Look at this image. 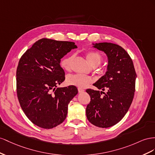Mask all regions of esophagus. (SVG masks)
Segmentation results:
<instances>
[{
	"mask_svg": "<svg viewBox=\"0 0 155 155\" xmlns=\"http://www.w3.org/2000/svg\"><path fill=\"white\" fill-rule=\"evenodd\" d=\"M78 93H82L84 91V90H83L82 88H81V87H78Z\"/></svg>",
	"mask_w": 155,
	"mask_h": 155,
	"instance_id": "34e87169",
	"label": "esophagus"
}]
</instances>
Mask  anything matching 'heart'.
<instances>
[{
    "label": "heart",
    "instance_id": "heart-1",
    "mask_svg": "<svg viewBox=\"0 0 155 155\" xmlns=\"http://www.w3.org/2000/svg\"><path fill=\"white\" fill-rule=\"evenodd\" d=\"M86 58L92 66L96 67L99 65L103 60V56L100 53L96 51H89L86 53ZM73 59V55L65 57L61 60L60 64L64 69L69 71L71 68V62ZM68 84L79 87H85L94 82V78L90 76L82 74H74L69 75L67 78Z\"/></svg>",
    "mask_w": 155,
    "mask_h": 155
}]
</instances>
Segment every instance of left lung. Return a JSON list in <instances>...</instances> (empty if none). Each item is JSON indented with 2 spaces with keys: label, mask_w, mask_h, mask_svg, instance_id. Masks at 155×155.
Masks as SVG:
<instances>
[{
  "label": "left lung",
  "mask_w": 155,
  "mask_h": 155,
  "mask_svg": "<svg viewBox=\"0 0 155 155\" xmlns=\"http://www.w3.org/2000/svg\"><path fill=\"white\" fill-rule=\"evenodd\" d=\"M94 47L104 52L108 58L107 71L94 86L108 92L101 96L103 91L86 90L91 98L86 116L94 125L107 128L117 124L129 110L134 95L136 74L130 56L121 46L105 42Z\"/></svg>",
  "instance_id": "left-lung-1"
}]
</instances>
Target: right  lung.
I'll list each match as a JSON object with an SVG mask.
<instances>
[{
	"label": "right lung",
	"mask_w": 155,
	"mask_h": 155,
	"mask_svg": "<svg viewBox=\"0 0 155 155\" xmlns=\"http://www.w3.org/2000/svg\"><path fill=\"white\" fill-rule=\"evenodd\" d=\"M74 42L43 38L22 55L16 71L17 95L31 122L43 129L61 124L68 104L78 94L76 86L57 87L65 80L60 59L77 48Z\"/></svg>",
	"instance_id": "add662e5"
}]
</instances>
